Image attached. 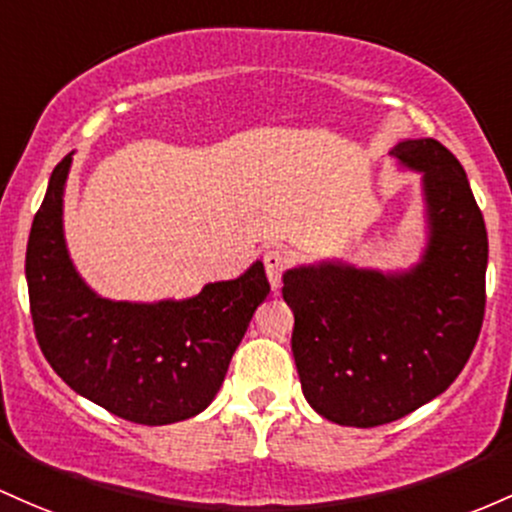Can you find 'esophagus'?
<instances>
[{"mask_svg":"<svg viewBox=\"0 0 512 512\" xmlns=\"http://www.w3.org/2000/svg\"><path fill=\"white\" fill-rule=\"evenodd\" d=\"M262 262H265V272H267L269 284H272V289H279V286H282L284 272L289 269V255L282 250H267L265 257H262Z\"/></svg>","mask_w":512,"mask_h":512,"instance_id":"esophagus-1","label":"esophagus"}]
</instances>
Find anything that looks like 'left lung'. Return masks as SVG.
<instances>
[{
  "label": "left lung",
  "mask_w": 512,
  "mask_h": 512,
  "mask_svg": "<svg viewBox=\"0 0 512 512\" xmlns=\"http://www.w3.org/2000/svg\"><path fill=\"white\" fill-rule=\"evenodd\" d=\"M391 155L423 172L428 247L408 272L320 262L284 274L301 389L323 418L376 428L447 391L479 340L488 235L464 167L435 138Z\"/></svg>",
  "instance_id": "obj_1"
}]
</instances>
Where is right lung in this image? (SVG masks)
<instances>
[{"label": "right lung", "instance_id": "right-lung-1", "mask_svg": "<svg viewBox=\"0 0 512 512\" xmlns=\"http://www.w3.org/2000/svg\"><path fill=\"white\" fill-rule=\"evenodd\" d=\"M72 153L50 174L26 247L36 340L55 374L97 406L138 425L201 413L226 379L252 313L269 294L262 262L184 301L128 303L94 294L67 255L63 192Z\"/></svg>", "mask_w": 512, "mask_h": 512}]
</instances>
